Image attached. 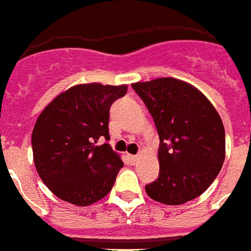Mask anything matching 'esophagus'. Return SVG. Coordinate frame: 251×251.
<instances>
[{
  "instance_id": "obj_1",
  "label": "esophagus",
  "mask_w": 251,
  "mask_h": 251,
  "mask_svg": "<svg viewBox=\"0 0 251 251\" xmlns=\"http://www.w3.org/2000/svg\"><path fill=\"white\" fill-rule=\"evenodd\" d=\"M129 158L130 161H131V164H135L136 161H138V158H139V156H138V154H130Z\"/></svg>"
}]
</instances>
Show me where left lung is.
<instances>
[{"label": "left lung", "instance_id": "1", "mask_svg": "<svg viewBox=\"0 0 251 251\" xmlns=\"http://www.w3.org/2000/svg\"><path fill=\"white\" fill-rule=\"evenodd\" d=\"M153 119L158 138L160 174L147 195L166 205L199 197L221 172L226 157L225 126L202 93L180 79L132 83Z\"/></svg>", "mask_w": 251, "mask_h": 251}]
</instances>
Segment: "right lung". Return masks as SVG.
I'll list each match as a JSON object with an SVG mask.
<instances>
[{"instance_id":"1","label":"right lung","mask_w":251,"mask_h":251,"mask_svg":"<svg viewBox=\"0 0 251 251\" xmlns=\"http://www.w3.org/2000/svg\"><path fill=\"white\" fill-rule=\"evenodd\" d=\"M125 85H77L55 98L38 116L32 132L37 173L55 196L78 206L111 191L124 162L109 140V109ZM106 143L97 146V142Z\"/></svg>"}]
</instances>
